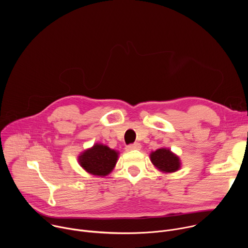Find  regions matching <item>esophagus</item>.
<instances>
[{"mask_svg":"<svg viewBox=\"0 0 248 248\" xmlns=\"http://www.w3.org/2000/svg\"><path fill=\"white\" fill-rule=\"evenodd\" d=\"M141 148V145L139 143H133L128 146H126V151H131V150H139Z\"/></svg>","mask_w":248,"mask_h":248,"instance_id":"34e87169","label":"esophagus"}]
</instances>
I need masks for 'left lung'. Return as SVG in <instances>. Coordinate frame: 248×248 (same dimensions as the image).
I'll return each instance as SVG.
<instances>
[{"mask_svg":"<svg viewBox=\"0 0 248 248\" xmlns=\"http://www.w3.org/2000/svg\"><path fill=\"white\" fill-rule=\"evenodd\" d=\"M150 161L153 166L162 172L170 173L179 170L182 167L180 157L169 148H159L150 153Z\"/></svg>","mask_w":248,"mask_h":248,"instance_id":"8db88e82","label":"left lung"}]
</instances>
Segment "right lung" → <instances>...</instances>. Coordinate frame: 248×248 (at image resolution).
I'll return each mask as SVG.
<instances>
[{
  "mask_svg": "<svg viewBox=\"0 0 248 248\" xmlns=\"http://www.w3.org/2000/svg\"><path fill=\"white\" fill-rule=\"evenodd\" d=\"M119 152L107 145L95 143L78 156V163L83 170L93 175L106 176L115 168Z\"/></svg>",
  "mask_w": 248,
  "mask_h": 248,
  "instance_id": "add662e5",
  "label": "right lung"
}]
</instances>
